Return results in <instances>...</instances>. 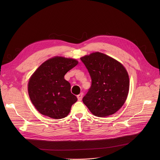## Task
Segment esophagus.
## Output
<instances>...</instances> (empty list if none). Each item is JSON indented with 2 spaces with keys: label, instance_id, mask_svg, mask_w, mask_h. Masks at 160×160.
<instances>
[{
  "label": "esophagus",
  "instance_id": "obj_1",
  "mask_svg": "<svg viewBox=\"0 0 160 160\" xmlns=\"http://www.w3.org/2000/svg\"><path fill=\"white\" fill-rule=\"evenodd\" d=\"M82 95H83V93H81L80 94H79L77 97H78V99L79 101H81L82 100Z\"/></svg>",
  "mask_w": 160,
  "mask_h": 160
}]
</instances>
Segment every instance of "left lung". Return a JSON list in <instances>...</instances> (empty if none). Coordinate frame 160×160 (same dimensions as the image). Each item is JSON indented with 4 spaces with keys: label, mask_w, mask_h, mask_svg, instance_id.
<instances>
[{
    "label": "left lung",
    "mask_w": 160,
    "mask_h": 160,
    "mask_svg": "<svg viewBox=\"0 0 160 160\" xmlns=\"http://www.w3.org/2000/svg\"><path fill=\"white\" fill-rule=\"evenodd\" d=\"M92 79L82 102L92 114L106 117L114 114L125 103L129 89V78L124 66L100 52L81 58Z\"/></svg>",
    "instance_id": "1"
}]
</instances>
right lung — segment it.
Instances as JSON below:
<instances>
[{
  "label": "right lung",
  "instance_id": "obj_1",
  "mask_svg": "<svg viewBox=\"0 0 160 160\" xmlns=\"http://www.w3.org/2000/svg\"><path fill=\"white\" fill-rule=\"evenodd\" d=\"M78 63L72 58L55 57L32 74L28 82V93L41 114L53 119L64 118L69 114L78 98L71 93L70 83L64 76Z\"/></svg>",
  "mask_w": 160,
  "mask_h": 160
}]
</instances>
